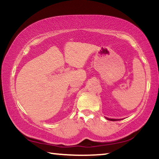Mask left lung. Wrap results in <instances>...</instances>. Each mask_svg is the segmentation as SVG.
Listing matches in <instances>:
<instances>
[{
    "label": "left lung",
    "mask_w": 159,
    "mask_h": 159,
    "mask_svg": "<svg viewBox=\"0 0 159 159\" xmlns=\"http://www.w3.org/2000/svg\"><path fill=\"white\" fill-rule=\"evenodd\" d=\"M108 120H113V121H114V120H116V119H111V118H107Z\"/></svg>",
    "instance_id": "1"
}]
</instances>
